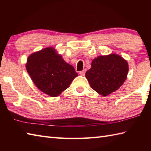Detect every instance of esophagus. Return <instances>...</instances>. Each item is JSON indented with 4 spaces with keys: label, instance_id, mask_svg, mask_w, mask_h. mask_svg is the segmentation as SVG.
Masks as SVG:
<instances>
[{
    "label": "esophagus",
    "instance_id": "1",
    "mask_svg": "<svg viewBox=\"0 0 151 151\" xmlns=\"http://www.w3.org/2000/svg\"><path fill=\"white\" fill-rule=\"evenodd\" d=\"M85 73H86V70H82L81 71L79 72V74L82 76H84L85 75Z\"/></svg>",
    "mask_w": 151,
    "mask_h": 151
}]
</instances>
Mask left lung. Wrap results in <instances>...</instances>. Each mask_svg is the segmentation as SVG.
<instances>
[{"instance_id": "obj_1", "label": "left lung", "mask_w": 151, "mask_h": 151, "mask_svg": "<svg viewBox=\"0 0 151 151\" xmlns=\"http://www.w3.org/2000/svg\"><path fill=\"white\" fill-rule=\"evenodd\" d=\"M129 65L117 54L101 56L92 61L86 77L92 89L104 97L116 91L127 78Z\"/></svg>"}]
</instances>
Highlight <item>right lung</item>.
<instances>
[{"label": "right lung", "instance_id": "add662e5", "mask_svg": "<svg viewBox=\"0 0 151 151\" xmlns=\"http://www.w3.org/2000/svg\"><path fill=\"white\" fill-rule=\"evenodd\" d=\"M26 68L35 85L52 97L66 89L78 76L74 67L51 47L31 54L28 58Z\"/></svg>", "mask_w": 151, "mask_h": 151}]
</instances>
